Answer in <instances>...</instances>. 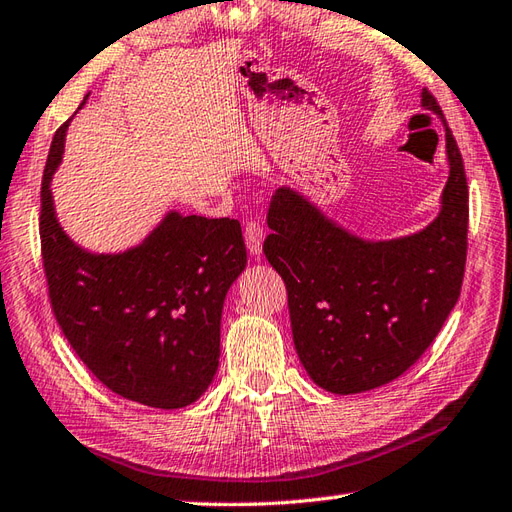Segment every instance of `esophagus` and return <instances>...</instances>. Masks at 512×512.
Here are the masks:
<instances>
[{
	"mask_svg": "<svg viewBox=\"0 0 512 512\" xmlns=\"http://www.w3.org/2000/svg\"><path fill=\"white\" fill-rule=\"evenodd\" d=\"M263 227H260L256 221H247L245 223V243H247V249L249 254H252L254 258H258L260 254H263Z\"/></svg>",
	"mask_w": 512,
	"mask_h": 512,
	"instance_id": "34e87169",
	"label": "esophagus"
}]
</instances>
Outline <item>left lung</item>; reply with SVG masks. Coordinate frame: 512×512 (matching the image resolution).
<instances>
[{
  "label": "left lung",
  "mask_w": 512,
  "mask_h": 512,
  "mask_svg": "<svg viewBox=\"0 0 512 512\" xmlns=\"http://www.w3.org/2000/svg\"><path fill=\"white\" fill-rule=\"evenodd\" d=\"M420 107L445 124L449 177L423 230L368 241L295 188L276 190L263 252L289 293L293 344L315 385L359 394L399 379L431 346L460 298L469 186L462 155L427 89Z\"/></svg>",
  "instance_id": "obj_1"
}]
</instances>
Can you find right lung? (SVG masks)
Masks as SVG:
<instances>
[{
  "label": "right lung",
  "instance_id": "right-lung-1",
  "mask_svg": "<svg viewBox=\"0 0 512 512\" xmlns=\"http://www.w3.org/2000/svg\"><path fill=\"white\" fill-rule=\"evenodd\" d=\"M67 127L70 120L54 133L41 181V252L56 322L111 392L179 410L208 390L219 368L223 302L247 265L241 223L170 210L124 252L76 245L50 190Z\"/></svg>",
  "mask_w": 512,
  "mask_h": 512
}]
</instances>
